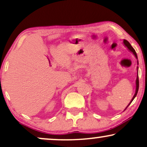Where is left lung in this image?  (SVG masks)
Here are the masks:
<instances>
[{"label":"left lung","instance_id":"1","mask_svg":"<svg viewBox=\"0 0 147 147\" xmlns=\"http://www.w3.org/2000/svg\"><path fill=\"white\" fill-rule=\"evenodd\" d=\"M124 44H125V46H126L127 47V48H128L129 49V50H130L131 51V52H132V53L134 54V56H136V58H137V55H136V51H135V50H134V49L132 48V46H131V45H130V43H129V42H128V41H127V40H124ZM138 67H137V70H138ZM136 93H135V94H134V97H133V98L132 99V100H131V101H130V103H129V104H128V106H127V107H126V108H127V107H128L129 106V105H130V103H132V101H133V99H134L135 98V97H136V95H137V93H138V88H139V80H138V75H137V78H136Z\"/></svg>","mask_w":147,"mask_h":147}]
</instances>
